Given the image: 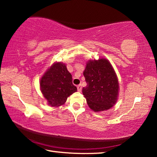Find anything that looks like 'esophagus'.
<instances>
[{"instance_id": "34e87169", "label": "esophagus", "mask_w": 157, "mask_h": 157, "mask_svg": "<svg viewBox=\"0 0 157 157\" xmlns=\"http://www.w3.org/2000/svg\"><path fill=\"white\" fill-rule=\"evenodd\" d=\"M77 88H78V91H79V92L82 91V85L81 84L78 85V86H77Z\"/></svg>"}]
</instances>
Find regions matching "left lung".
Listing matches in <instances>:
<instances>
[{"mask_svg": "<svg viewBox=\"0 0 157 157\" xmlns=\"http://www.w3.org/2000/svg\"><path fill=\"white\" fill-rule=\"evenodd\" d=\"M86 86L82 89L89 107L94 111L107 110L116 102L118 82L114 70L105 59L91 60L84 71Z\"/></svg>", "mask_w": 157, "mask_h": 157, "instance_id": "8db88e82", "label": "left lung"}]
</instances>
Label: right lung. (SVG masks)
I'll return each instance as SVG.
<instances>
[{
    "mask_svg": "<svg viewBox=\"0 0 157 157\" xmlns=\"http://www.w3.org/2000/svg\"><path fill=\"white\" fill-rule=\"evenodd\" d=\"M41 91L52 107H59L64 103L67 98L77 91L73 84L72 75L63 63H54L42 77Z\"/></svg>",
    "mask_w": 157,
    "mask_h": 157,
    "instance_id": "1",
    "label": "right lung"
}]
</instances>
